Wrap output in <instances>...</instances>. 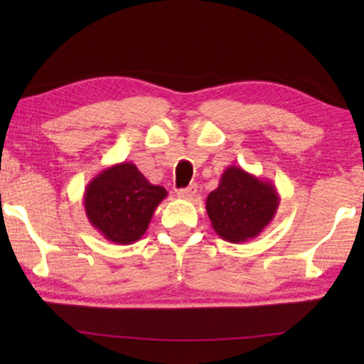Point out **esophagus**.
Returning a JSON list of instances; mask_svg holds the SVG:
<instances>
[{"label": "esophagus", "mask_w": 364, "mask_h": 364, "mask_svg": "<svg viewBox=\"0 0 364 364\" xmlns=\"http://www.w3.org/2000/svg\"><path fill=\"white\" fill-rule=\"evenodd\" d=\"M196 193H197V186H196V184H191V186L184 188V189H178L176 196L180 197V199H188L189 200V199H193Z\"/></svg>", "instance_id": "obj_1"}]
</instances>
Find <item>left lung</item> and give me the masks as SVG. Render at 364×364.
Returning a JSON list of instances; mask_svg holds the SVG:
<instances>
[{
    "label": "left lung",
    "instance_id": "8db88e82",
    "mask_svg": "<svg viewBox=\"0 0 364 364\" xmlns=\"http://www.w3.org/2000/svg\"><path fill=\"white\" fill-rule=\"evenodd\" d=\"M279 207V194L271 181L231 165L220 178L218 188L207 197L205 208L213 231L230 242L257 237Z\"/></svg>",
    "mask_w": 364,
    "mask_h": 364
}]
</instances>
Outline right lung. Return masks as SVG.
<instances>
[{"mask_svg": "<svg viewBox=\"0 0 364 364\" xmlns=\"http://www.w3.org/2000/svg\"><path fill=\"white\" fill-rule=\"evenodd\" d=\"M167 194L165 188L147 181L134 164H115L86 184L85 213L107 241L128 245L139 241Z\"/></svg>", "mask_w": 364, "mask_h": 364, "instance_id": "add662e5", "label": "right lung"}]
</instances>
